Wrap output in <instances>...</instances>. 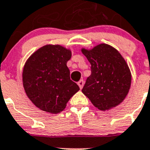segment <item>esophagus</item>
Returning <instances> with one entry per match:
<instances>
[{
  "label": "esophagus",
  "instance_id": "1",
  "mask_svg": "<svg viewBox=\"0 0 150 150\" xmlns=\"http://www.w3.org/2000/svg\"><path fill=\"white\" fill-rule=\"evenodd\" d=\"M78 86H79V87L80 88V89H82V88L83 87V85H84V81H83V79H80L79 82L77 83Z\"/></svg>",
  "mask_w": 150,
  "mask_h": 150
}]
</instances>
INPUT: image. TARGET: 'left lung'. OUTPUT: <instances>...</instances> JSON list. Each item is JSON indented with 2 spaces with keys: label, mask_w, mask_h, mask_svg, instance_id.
<instances>
[{
  "label": "left lung",
  "mask_w": 150,
  "mask_h": 150,
  "mask_svg": "<svg viewBox=\"0 0 150 150\" xmlns=\"http://www.w3.org/2000/svg\"><path fill=\"white\" fill-rule=\"evenodd\" d=\"M91 64V75L82 91L100 110H107L123 101L131 87L132 74L121 54L101 43L88 50L82 49Z\"/></svg>",
  "instance_id": "left-lung-1"
}]
</instances>
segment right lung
<instances>
[{"instance_id":"right-lung-1","label":"right lung","mask_w":150,"mask_h":150,"mask_svg":"<svg viewBox=\"0 0 150 150\" xmlns=\"http://www.w3.org/2000/svg\"><path fill=\"white\" fill-rule=\"evenodd\" d=\"M71 51L60 45H46L29 57L22 72L28 98L41 110L58 113L79 90L70 78L67 62Z\"/></svg>"}]
</instances>
